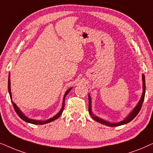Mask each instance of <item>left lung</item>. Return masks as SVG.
Instances as JSON below:
<instances>
[{"instance_id": "obj_1", "label": "left lung", "mask_w": 153, "mask_h": 153, "mask_svg": "<svg viewBox=\"0 0 153 153\" xmlns=\"http://www.w3.org/2000/svg\"><path fill=\"white\" fill-rule=\"evenodd\" d=\"M142 80H143V93H142L141 97H140L139 101L137 103V105L134 107V108L132 110L129 115H128L127 117H126L125 119L123 120L120 122H118V123H111V122L106 121L105 120L102 119V118H100L97 117V115H94L92 111H91V100L90 95L88 94V98H89V113L90 114L91 117H92V119L94 120L95 121L98 122V123L103 124V125L108 126V127H117V126H120L123 125H126V124L129 123V122H131L132 120L134 119V117H136V115H138V113H139L140 108H141L142 104H143V102L144 101V98H145V94H146V82H145V75L142 74Z\"/></svg>"}]
</instances>
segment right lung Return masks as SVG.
Listing matches in <instances>:
<instances>
[{"label": "right lung", "instance_id": "right-lung-1", "mask_svg": "<svg viewBox=\"0 0 153 153\" xmlns=\"http://www.w3.org/2000/svg\"><path fill=\"white\" fill-rule=\"evenodd\" d=\"M10 73H9V76H8V91H9V94H10V99H11L12 101V103H13V107L14 108H15V111L16 113L18 115H19V117L21 118V119L23 120L24 121L26 122V123H30V124H33V125H45V124H48L49 123H51V122L55 120L56 119H57L59 117H60V115H62L63 111H64V103H65V97H66V95L68 94L70 92V91L72 89L73 87H71V88H69L68 90L66 91V93L64 94V99H63V103H62V108L59 111V112L55 115L54 116H53L52 117H50L49 118V119L46 120H33V119H30V118L28 117L27 116H26L24 114L22 113L21 110L19 109V108L17 106V105H16L15 103H14L13 100H12V93H11V88H10Z\"/></svg>", "mask_w": 153, "mask_h": 153}]
</instances>
